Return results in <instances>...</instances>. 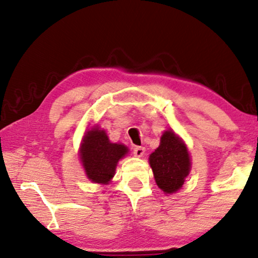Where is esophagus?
Instances as JSON below:
<instances>
[{
    "label": "esophagus",
    "mask_w": 258,
    "mask_h": 258,
    "mask_svg": "<svg viewBox=\"0 0 258 258\" xmlns=\"http://www.w3.org/2000/svg\"><path fill=\"white\" fill-rule=\"evenodd\" d=\"M145 154V148L144 147H136L133 149V155L136 157H142Z\"/></svg>",
    "instance_id": "1"
}]
</instances>
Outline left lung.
I'll return each instance as SVG.
<instances>
[{
	"label": "left lung",
	"mask_w": 258,
	"mask_h": 258,
	"mask_svg": "<svg viewBox=\"0 0 258 258\" xmlns=\"http://www.w3.org/2000/svg\"><path fill=\"white\" fill-rule=\"evenodd\" d=\"M149 163L155 181L164 194L180 190L191 169L187 148L172 130L164 131L160 147L149 156Z\"/></svg>",
	"instance_id": "obj_1"
}]
</instances>
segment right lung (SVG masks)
<instances>
[{"label": "right lung", "mask_w": 258, "mask_h": 258, "mask_svg": "<svg viewBox=\"0 0 258 258\" xmlns=\"http://www.w3.org/2000/svg\"><path fill=\"white\" fill-rule=\"evenodd\" d=\"M127 153V147L119 143H111L105 131L94 127L84 137L80 148V161L86 175L92 182L107 185L115 174L119 160Z\"/></svg>", "instance_id": "obj_1"}]
</instances>
